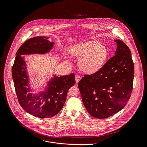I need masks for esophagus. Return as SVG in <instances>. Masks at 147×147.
Listing matches in <instances>:
<instances>
[{
    "instance_id": "34e87169",
    "label": "esophagus",
    "mask_w": 147,
    "mask_h": 147,
    "mask_svg": "<svg viewBox=\"0 0 147 147\" xmlns=\"http://www.w3.org/2000/svg\"><path fill=\"white\" fill-rule=\"evenodd\" d=\"M75 78V80H76V83H78L79 82V81L80 80V76L78 75H76Z\"/></svg>"
}]
</instances>
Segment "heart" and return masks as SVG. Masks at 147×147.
<instances>
[{
    "label": "heart",
    "mask_w": 147,
    "mask_h": 147,
    "mask_svg": "<svg viewBox=\"0 0 147 147\" xmlns=\"http://www.w3.org/2000/svg\"><path fill=\"white\" fill-rule=\"evenodd\" d=\"M72 53L82 58L79 65L81 69L86 73H93L98 71L108 57L106 47L96 41L86 42L75 47Z\"/></svg>",
    "instance_id": "b5f03b06"
}]
</instances>
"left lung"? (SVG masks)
Listing matches in <instances>:
<instances>
[{"label": "left lung", "mask_w": 147, "mask_h": 147, "mask_svg": "<svg viewBox=\"0 0 147 147\" xmlns=\"http://www.w3.org/2000/svg\"><path fill=\"white\" fill-rule=\"evenodd\" d=\"M114 41L118 45L115 55L97 72L84 75L78 83L85 109L98 119L121 111L132 91L134 64L131 51L122 41Z\"/></svg>", "instance_id": "8db88e82"}]
</instances>
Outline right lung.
<instances>
[{"label":"right lung","instance_id":"add662e5","mask_svg":"<svg viewBox=\"0 0 147 147\" xmlns=\"http://www.w3.org/2000/svg\"><path fill=\"white\" fill-rule=\"evenodd\" d=\"M47 37H35L24 42L18 50L12 68V75L18 100L22 108L29 114L40 118L57 115L64 104L68 89L76 83L74 74L56 77L49 83L47 91L38 96H32L28 87L26 66L21 55L43 54L49 51L54 43Z\"/></svg>","mask_w":147,"mask_h":147}]
</instances>
